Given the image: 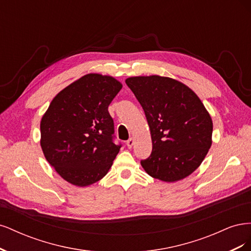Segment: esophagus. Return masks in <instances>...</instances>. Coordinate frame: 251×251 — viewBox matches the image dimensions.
I'll return each instance as SVG.
<instances>
[{"instance_id":"1","label":"esophagus","mask_w":251,"mask_h":251,"mask_svg":"<svg viewBox=\"0 0 251 251\" xmlns=\"http://www.w3.org/2000/svg\"><path fill=\"white\" fill-rule=\"evenodd\" d=\"M134 143H135V139L134 138H130V139L126 141V147L128 149H131L134 146Z\"/></svg>"}]
</instances>
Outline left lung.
Instances as JSON below:
<instances>
[{
	"instance_id": "obj_1",
	"label": "left lung",
	"mask_w": 251,
	"mask_h": 251,
	"mask_svg": "<svg viewBox=\"0 0 251 251\" xmlns=\"http://www.w3.org/2000/svg\"><path fill=\"white\" fill-rule=\"evenodd\" d=\"M146 114L153 150L140 163L151 177L176 182L199 168L211 146L212 121L184 83L151 75L126 79Z\"/></svg>"
}]
</instances>
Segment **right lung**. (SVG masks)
Listing matches in <instances>:
<instances>
[{"label": "right lung", "instance_id": "obj_1", "mask_svg": "<svg viewBox=\"0 0 251 251\" xmlns=\"http://www.w3.org/2000/svg\"><path fill=\"white\" fill-rule=\"evenodd\" d=\"M123 85L112 76L90 73L53 98L41 121V147L60 177L76 186L102 179L121 144L114 143L108 108Z\"/></svg>", "mask_w": 251, "mask_h": 251}]
</instances>
